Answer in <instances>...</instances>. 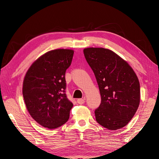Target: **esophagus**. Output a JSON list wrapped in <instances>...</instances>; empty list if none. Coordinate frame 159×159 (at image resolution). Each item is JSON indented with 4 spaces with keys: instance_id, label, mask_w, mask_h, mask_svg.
<instances>
[{
    "instance_id": "esophagus-1",
    "label": "esophagus",
    "mask_w": 159,
    "mask_h": 159,
    "mask_svg": "<svg viewBox=\"0 0 159 159\" xmlns=\"http://www.w3.org/2000/svg\"><path fill=\"white\" fill-rule=\"evenodd\" d=\"M85 98H79L77 100V102L79 103V104H83L84 102H85Z\"/></svg>"
}]
</instances>
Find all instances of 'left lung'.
Returning <instances> with one entry per match:
<instances>
[{
	"label": "left lung",
	"instance_id": "1",
	"mask_svg": "<svg viewBox=\"0 0 159 159\" xmlns=\"http://www.w3.org/2000/svg\"><path fill=\"white\" fill-rule=\"evenodd\" d=\"M83 52L95 74L101 96L100 105L95 111L97 122L109 130L120 129L139 107V79L129 64L112 50L92 47Z\"/></svg>",
	"mask_w": 159,
	"mask_h": 159
}]
</instances>
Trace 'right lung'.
Wrapping results in <instances>:
<instances>
[{
  "label": "right lung",
  "mask_w": 159,
  "mask_h": 159,
  "mask_svg": "<svg viewBox=\"0 0 159 159\" xmlns=\"http://www.w3.org/2000/svg\"><path fill=\"white\" fill-rule=\"evenodd\" d=\"M73 55L71 49L46 52L32 63L23 80L22 94L29 114L49 129L62 126L70 117L73 104L65 93V74Z\"/></svg>",
  "instance_id": "1"
}]
</instances>
